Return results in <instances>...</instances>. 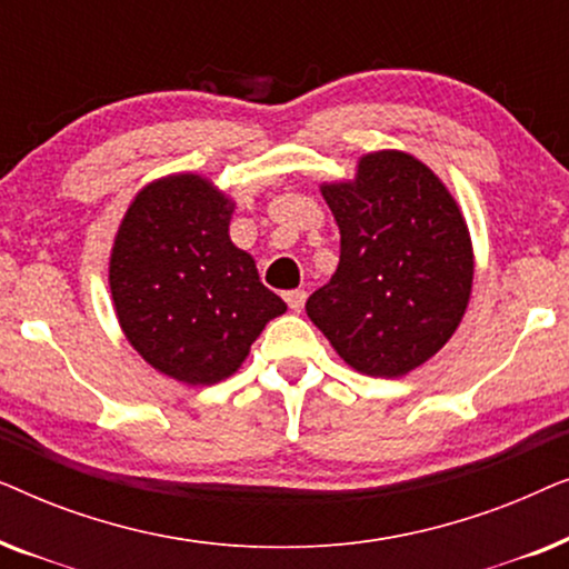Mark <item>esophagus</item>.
<instances>
[{
  "mask_svg": "<svg viewBox=\"0 0 569 569\" xmlns=\"http://www.w3.org/2000/svg\"><path fill=\"white\" fill-rule=\"evenodd\" d=\"M306 290H290V292H284V300H287V306H290V310H295V313H300L302 310V306H306Z\"/></svg>",
  "mask_w": 569,
  "mask_h": 569,
  "instance_id": "esophagus-1",
  "label": "esophagus"
}]
</instances>
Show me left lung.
Returning a JSON list of instances; mask_svg holds the SVG:
<instances>
[{"label": "left lung", "instance_id": "1", "mask_svg": "<svg viewBox=\"0 0 569 569\" xmlns=\"http://www.w3.org/2000/svg\"><path fill=\"white\" fill-rule=\"evenodd\" d=\"M339 267L306 310L347 365L396 378L430 360L469 306L473 256L453 197L407 152L365 154L355 183L323 186Z\"/></svg>", "mask_w": 569, "mask_h": 569}]
</instances>
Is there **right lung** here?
<instances>
[{
  "instance_id": "1",
  "label": "right lung",
  "mask_w": 569,
  "mask_h": 569,
  "mask_svg": "<svg viewBox=\"0 0 569 569\" xmlns=\"http://www.w3.org/2000/svg\"><path fill=\"white\" fill-rule=\"evenodd\" d=\"M230 201L181 173L139 191L111 253L116 316L154 370L189 386L232 376L284 300L228 236Z\"/></svg>"
}]
</instances>
